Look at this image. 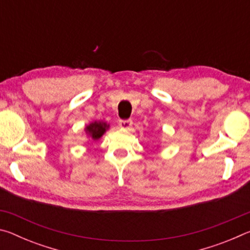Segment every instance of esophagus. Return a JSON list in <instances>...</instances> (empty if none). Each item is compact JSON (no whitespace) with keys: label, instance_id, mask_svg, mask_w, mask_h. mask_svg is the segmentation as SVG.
Segmentation results:
<instances>
[{"label":"esophagus","instance_id":"34e87169","mask_svg":"<svg viewBox=\"0 0 250 250\" xmlns=\"http://www.w3.org/2000/svg\"><path fill=\"white\" fill-rule=\"evenodd\" d=\"M119 125L124 129H129L131 125H132V120L126 119V120H119Z\"/></svg>","mask_w":250,"mask_h":250}]
</instances>
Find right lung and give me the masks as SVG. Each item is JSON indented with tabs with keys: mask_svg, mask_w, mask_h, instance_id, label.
I'll use <instances>...</instances> for the list:
<instances>
[{
	"mask_svg": "<svg viewBox=\"0 0 250 250\" xmlns=\"http://www.w3.org/2000/svg\"><path fill=\"white\" fill-rule=\"evenodd\" d=\"M109 125L105 124L104 121H95L91 122L90 125H88L86 128H84V131L86 133L89 135V137L92 139V140H99V139L103 137L104 133L108 130Z\"/></svg>",
	"mask_w": 250,
	"mask_h": 250,
	"instance_id": "1",
	"label": "right lung"
}]
</instances>
